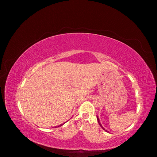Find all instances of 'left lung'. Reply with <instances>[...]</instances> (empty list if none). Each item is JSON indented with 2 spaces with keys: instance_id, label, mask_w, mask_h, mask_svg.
<instances>
[{
  "instance_id": "1",
  "label": "left lung",
  "mask_w": 157,
  "mask_h": 157,
  "mask_svg": "<svg viewBox=\"0 0 157 157\" xmlns=\"http://www.w3.org/2000/svg\"><path fill=\"white\" fill-rule=\"evenodd\" d=\"M97 119H98V123H99V125H100V126H101V128H103V129L104 130H105V132H108L107 130H106L105 129V128H103V127L102 126V125L101 124V123H100V121H99V118H98V116H97Z\"/></svg>"
}]
</instances>
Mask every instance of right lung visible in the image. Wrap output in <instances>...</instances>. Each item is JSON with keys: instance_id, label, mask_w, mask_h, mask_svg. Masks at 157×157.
Masks as SVG:
<instances>
[{"instance_id": "obj_1", "label": "right lung", "mask_w": 157, "mask_h": 157, "mask_svg": "<svg viewBox=\"0 0 157 157\" xmlns=\"http://www.w3.org/2000/svg\"><path fill=\"white\" fill-rule=\"evenodd\" d=\"M63 124H64V123H63V124H60L59 126H56V127H59V126H62Z\"/></svg>"}]
</instances>
